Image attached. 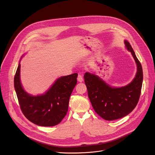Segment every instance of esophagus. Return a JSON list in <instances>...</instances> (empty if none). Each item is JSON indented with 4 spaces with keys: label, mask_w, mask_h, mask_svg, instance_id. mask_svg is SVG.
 <instances>
[{
    "label": "esophagus",
    "mask_w": 155,
    "mask_h": 155,
    "mask_svg": "<svg viewBox=\"0 0 155 155\" xmlns=\"http://www.w3.org/2000/svg\"><path fill=\"white\" fill-rule=\"evenodd\" d=\"M78 81H79V82H80V83L83 82V76H82V75H81V74H78Z\"/></svg>",
    "instance_id": "esophagus-1"
}]
</instances>
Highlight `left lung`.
I'll list each match as a JSON object with an SVG mask.
<instances>
[{
	"mask_svg": "<svg viewBox=\"0 0 155 155\" xmlns=\"http://www.w3.org/2000/svg\"><path fill=\"white\" fill-rule=\"evenodd\" d=\"M124 44L137 66L136 76L130 83L113 87L95 73L86 72L84 75L88 97L94 111L106 120L119 119L127 115L136 107L141 94L143 80L142 66L130 43L124 40Z\"/></svg>",
	"mask_w": 155,
	"mask_h": 155,
	"instance_id": "8db88e82",
	"label": "left lung"
}]
</instances>
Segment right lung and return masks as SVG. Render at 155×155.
Masks as SVG:
<instances>
[{
	"label": "right lung",
	"instance_id": "1",
	"mask_svg": "<svg viewBox=\"0 0 155 155\" xmlns=\"http://www.w3.org/2000/svg\"><path fill=\"white\" fill-rule=\"evenodd\" d=\"M22 57L14 80L22 112L29 121L38 126H56L67 114L71 94L77 84L78 74L58 78L45 93L32 95L25 90L21 82L20 62Z\"/></svg>",
	"mask_w": 155,
	"mask_h": 155
}]
</instances>
